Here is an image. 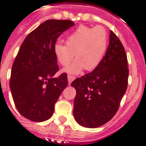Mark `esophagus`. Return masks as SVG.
<instances>
[{"mask_svg":"<svg viewBox=\"0 0 146 146\" xmlns=\"http://www.w3.org/2000/svg\"><path fill=\"white\" fill-rule=\"evenodd\" d=\"M67 79H68V83H69V85H70L71 82H73V80H75V77H74V76H73L68 75L67 76Z\"/></svg>","mask_w":146,"mask_h":146,"instance_id":"obj_1","label":"esophagus"}]
</instances>
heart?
Segmentation results:
<instances>
[{"label":"heart","mask_w":146,"mask_h":146,"mask_svg":"<svg viewBox=\"0 0 146 146\" xmlns=\"http://www.w3.org/2000/svg\"><path fill=\"white\" fill-rule=\"evenodd\" d=\"M108 44V36L103 26L96 27L81 25L66 38V44L57 42L54 46V54L61 66H66L75 57V61L64 70L70 74H78L85 68L96 69L104 57Z\"/></svg>","instance_id":"1"}]
</instances>
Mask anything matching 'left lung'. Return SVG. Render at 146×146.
Wrapping results in <instances>:
<instances>
[{
    "mask_svg": "<svg viewBox=\"0 0 146 146\" xmlns=\"http://www.w3.org/2000/svg\"><path fill=\"white\" fill-rule=\"evenodd\" d=\"M109 38V45L99 65L71 83L76 90L73 117L87 128L98 127L113 118L128 85L124 48L112 31Z\"/></svg>",
    "mask_w": 146,
    "mask_h": 146,
    "instance_id": "8db88e82",
    "label": "left lung"
}]
</instances>
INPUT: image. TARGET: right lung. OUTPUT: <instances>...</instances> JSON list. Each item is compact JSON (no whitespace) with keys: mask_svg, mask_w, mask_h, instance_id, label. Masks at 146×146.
<instances>
[{"mask_svg":"<svg viewBox=\"0 0 146 146\" xmlns=\"http://www.w3.org/2000/svg\"><path fill=\"white\" fill-rule=\"evenodd\" d=\"M75 25L70 20L48 19L29 34L20 46L11 70L10 88L16 108L35 122L48 120L54 104L68 85L54 54L57 38Z\"/></svg>","mask_w":146,"mask_h":146,"instance_id":"obj_1","label":"right lung"}]
</instances>
